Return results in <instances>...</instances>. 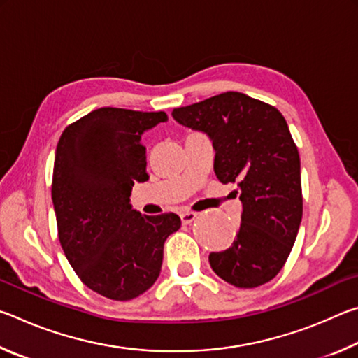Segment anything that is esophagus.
Here are the masks:
<instances>
[{"mask_svg": "<svg viewBox=\"0 0 358 358\" xmlns=\"http://www.w3.org/2000/svg\"><path fill=\"white\" fill-rule=\"evenodd\" d=\"M180 217L183 224H191L197 217V213H194V211H181Z\"/></svg>", "mask_w": 358, "mask_h": 358, "instance_id": "34e87169", "label": "esophagus"}]
</instances>
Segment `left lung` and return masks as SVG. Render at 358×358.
<instances>
[{"label":"left lung","instance_id":"8db88e82","mask_svg":"<svg viewBox=\"0 0 358 358\" xmlns=\"http://www.w3.org/2000/svg\"><path fill=\"white\" fill-rule=\"evenodd\" d=\"M172 117L210 137L216 177L237 185L243 205L237 238L210 254L211 268L235 287L271 281L292 251L303 215L300 156L286 120L237 92L173 108Z\"/></svg>","mask_w":358,"mask_h":358}]
</instances>
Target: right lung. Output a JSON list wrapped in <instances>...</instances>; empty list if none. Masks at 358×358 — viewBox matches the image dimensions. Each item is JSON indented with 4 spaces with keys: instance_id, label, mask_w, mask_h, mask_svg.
I'll use <instances>...</instances> for the list:
<instances>
[{
    "instance_id": "1",
    "label": "right lung",
    "mask_w": 358,
    "mask_h": 358,
    "mask_svg": "<svg viewBox=\"0 0 358 358\" xmlns=\"http://www.w3.org/2000/svg\"><path fill=\"white\" fill-rule=\"evenodd\" d=\"M166 112L102 107L63 131L52 201L63 251L85 286L110 300L142 295L161 273L164 241L181 226L175 213L141 215L132 186L148 180L143 134Z\"/></svg>"
}]
</instances>
